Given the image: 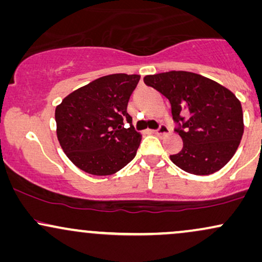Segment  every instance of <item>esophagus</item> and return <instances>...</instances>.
I'll return each mask as SVG.
<instances>
[{
	"instance_id": "1",
	"label": "esophagus",
	"mask_w": 262,
	"mask_h": 262,
	"mask_svg": "<svg viewBox=\"0 0 262 262\" xmlns=\"http://www.w3.org/2000/svg\"><path fill=\"white\" fill-rule=\"evenodd\" d=\"M152 133H154L155 135H159V137H161V135H167V134H169L170 133V129H169V127H167V125L161 124L158 129L152 130Z\"/></svg>"
}]
</instances>
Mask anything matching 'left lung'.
Returning <instances> with one entry per match:
<instances>
[{"label":"left lung","mask_w":262,"mask_h":262,"mask_svg":"<svg viewBox=\"0 0 262 262\" xmlns=\"http://www.w3.org/2000/svg\"><path fill=\"white\" fill-rule=\"evenodd\" d=\"M144 82L171 103L175 130L183 140L181 151L170 155L176 166L210 175L233 158L244 133L242 104L233 92L188 71L148 75Z\"/></svg>","instance_id":"8db88e82"}]
</instances>
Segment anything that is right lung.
I'll return each instance as SVG.
<instances>
[{"instance_id":"right-lung-1","label":"right lung","mask_w":262,"mask_h":262,"mask_svg":"<svg viewBox=\"0 0 262 262\" xmlns=\"http://www.w3.org/2000/svg\"><path fill=\"white\" fill-rule=\"evenodd\" d=\"M139 80V75H107L71 92L56 107L58 140L79 169L107 176L133 160L141 135L127 107ZM124 120L130 127L124 128Z\"/></svg>"}]
</instances>
